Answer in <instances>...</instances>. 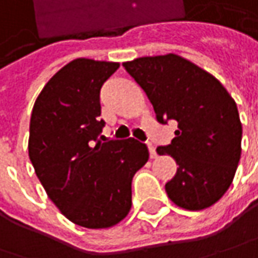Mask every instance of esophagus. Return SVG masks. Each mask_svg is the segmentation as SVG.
I'll list each match as a JSON object with an SVG mask.
<instances>
[{
	"label": "esophagus",
	"instance_id": "obj_1",
	"mask_svg": "<svg viewBox=\"0 0 258 258\" xmlns=\"http://www.w3.org/2000/svg\"><path fill=\"white\" fill-rule=\"evenodd\" d=\"M147 147H149V152H150V158L152 159H155L156 156H158V153H156V149H155V146L152 143H147Z\"/></svg>",
	"mask_w": 258,
	"mask_h": 258
}]
</instances>
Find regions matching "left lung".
<instances>
[{
	"label": "left lung",
	"mask_w": 258,
	"mask_h": 258,
	"mask_svg": "<svg viewBox=\"0 0 258 258\" xmlns=\"http://www.w3.org/2000/svg\"><path fill=\"white\" fill-rule=\"evenodd\" d=\"M122 66L147 95L160 124L178 122L171 144L156 149L178 165L165 185L168 197L187 210L215 205L229 188L241 158L235 100L218 79L174 53Z\"/></svg>",
	"instance_id": "left-lung-1"
}]
</instances>
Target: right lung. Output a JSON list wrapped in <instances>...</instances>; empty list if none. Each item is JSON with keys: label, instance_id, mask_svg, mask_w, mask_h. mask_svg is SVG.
I'll list each match as a JSON object with an SVG mask.
<instances>
[{"label": "right lung", "instance_id": "add662e5", "mask_svg": "<svg viewBox=\"0 0 258 258\" xmlns=\"http://www.w3.org/2000/svg\"><path fill=\"white\" fill-rule=\"evenodd\" d=\"M118 62L79 58L59 70L35 102L29 158L48 197L73 223L114 226L131 209V181L149 160L144 143L100 136V89Z\"/></svg>", "mask_w": 258, "mask_h": 258}]
</instances>
